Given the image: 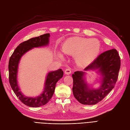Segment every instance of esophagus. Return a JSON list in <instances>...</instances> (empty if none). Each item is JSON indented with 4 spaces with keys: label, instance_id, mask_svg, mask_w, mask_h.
<instances>
[{
    "label": "esophagus",
    "instance_id": "34e87169",
    "mask_svg": "<svg viewBox=\"0 0 130 130\" xmlns=\"http://www.w3.org/2000/svg\"><path fill=\"white\" fill-rule=\"evenodd\" d=\"M71 73H72V70H71V68H70V67L67 68L65 70V74L67 75H69Z\"/></svg>",
    "mask_w": 130,
    "mask_h": 130
}]
</instances>
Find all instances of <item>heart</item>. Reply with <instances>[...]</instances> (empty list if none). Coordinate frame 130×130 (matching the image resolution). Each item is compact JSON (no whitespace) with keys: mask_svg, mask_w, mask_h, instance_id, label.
<instances>
[{"mask_svg":"<svg viewBox=\"0 0 130 130\" xmlns=\"http://www.w3.org/2000/svg\"><path fill=\"white\" fill-rule=\"evenodd\" d=\"M62 50L67 55H74L77 60L81 63H87L95 58L100 50L99 42L95 39L81 37H72L67 40L62 46ZM61 59L63 55L58 53Z\"/></svg>","mask_w":130,"mask_h":130,"instance_id":"b5f03b06","label":"heart"}]
</instances>
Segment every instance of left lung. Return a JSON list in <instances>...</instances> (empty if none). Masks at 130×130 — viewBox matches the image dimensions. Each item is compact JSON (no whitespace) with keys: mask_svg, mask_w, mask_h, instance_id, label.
I'll list each match as a JSON object with an SVG mask.
<instances>
[{"mask_svg":"<svg viewBox=\"0 0 130 130\" xmlns=\"http://www.w3.org/2000/svg\"><path fill=\"white\" fill-rule=\"evenodd\" d=\"M121 61L117 50L112 49L101 53L85 70L99 69L103 76L101 87L97 89L89 88L84 76L85 72L73 74V93L75 99L83 105H95L103 100L115 87L118 78Z\"/></svg>","mask_w":130,"mask_h":130,"instance_id":"obj_1","label":"left lung"}]
</instances>
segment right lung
Segmentation results:
<instances>
[{
    "label": "right lung",
    "instance_id": "1",
    "mask_svg": "<svg viewBox=\"0 0 130 130\" xmlns=\"http://www.w3.org/2000/svg\"><path fill=\"white\" fill-rule=\"evenodd\" d=\"M49 37V34H45L21 43L15 48L10 58L9 78L11 87L22 103L29 107H38L48 103L53 95L57 82L63 75V72L61 69L49 73L46 78L44 91L40 96L36 98L26 97L23 95L19 90L17 81V74L18 63L21 57L27 51L35 47L48 45Z\"/></svg>",
    "mask_w": 130,
    "mask_h": 130
}]
</instances>
